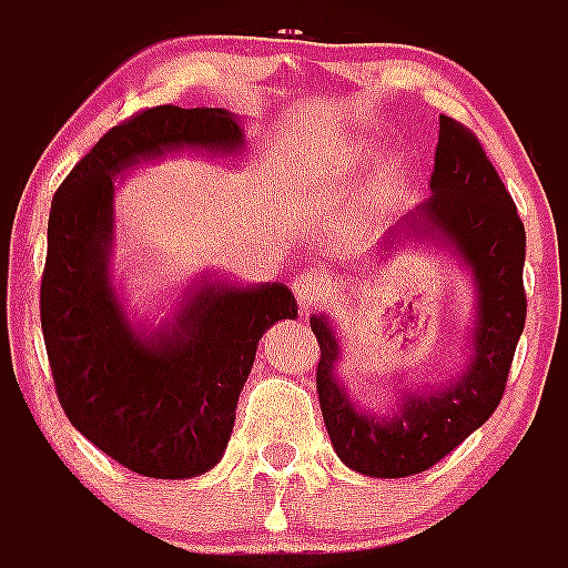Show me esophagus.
I'll return each instance as SVG.
<instances>
[{
  "instance_id": "1",
  "label": "esophagus",
  "mask_w": 568,
  "mask_h": 568,
  "mask_svg": "<svg viewBox=\"0 0 568 568\" xmlns=\"http://www.w3.org/2000/svg\"><path fill=\"white\" fill-rule=\"evenodd\" d=\"M293 293L304 310L315 307L321 301H327L335 293V284L329 273L321 264H310L293 278Z\"/></svg>"
}]
</instances>
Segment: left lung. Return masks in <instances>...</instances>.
Instances as JSON below:
<instances>
[{
    "label": "left lung",
    "mask_w": 568,
    "mask_h": 568,
    "mask_svg": "<svg viewBox=\"0 0 568 568\" xmlns=\"http://www.w3.org/2000/svg\"><path fill=\"white\" fill-rule=\"evenodd\" d=\"M429 190L433 195L409 210L384 244L389 250L400 235H426V241H444L469 267L478 321L464 375L435 393L404 395L398 413L378 418L358 409L335 378L341 346L327 315L310 318L321 346L315 386L329 440L349 469L369 478H409L426 471L484 426L504 398L526 324L524 222L478 135L449 115H440Z\"/></svg>",
    "instance_id": "left-lung-1"
}]
</instances>
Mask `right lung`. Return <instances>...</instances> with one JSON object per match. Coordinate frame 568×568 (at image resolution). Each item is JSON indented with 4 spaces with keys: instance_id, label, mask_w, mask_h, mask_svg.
Returning <instances> with one entry per match:
<instances>
[{
    "instance_id": "1",
    "label": "right lung",
    "mask_w": 568,
    "mask_h": 568,
    "mask_svg": "<svg viewBox=\"0 0 568 568\" xmlns=\"http://www.w3.org/2000/svg\"><path fill=\"white\" fill-rule=\"evenodd\" d=\"M241 144L239 119L222 108L142 110L99 139L50 204L39 313L59 404L90 444L144 478H195L222 460L255 346L298 304L284 284L204 275L168 327L139 333L108 270L113 179L170 150Z\"/></svg>"
}]
</instances>
